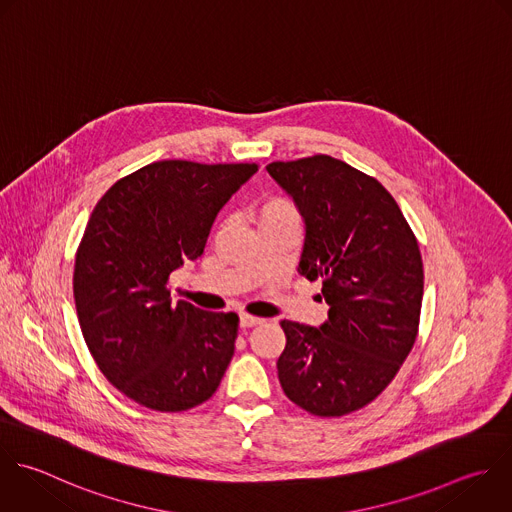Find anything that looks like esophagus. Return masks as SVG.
Segmentation results:
<instances>
[{
    "label": "esophagus",
    "instance_id": "34e87169",
    "mask_svg": "<svg viewBox=\"0 0 512 512\" xmlns=\"http://www.w3.org/2000/svg\"><path fill=\"white\" fill-rule=\"evenodd\" d=\"M264 320L262 318H258V316H252V314H246V312H242L240 314V326H244V328H250V326H256V324H262Z\"/></svg>",
    "mask_w": 512,
    "mask_h": 512
}]
</instances>
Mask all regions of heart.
Returning <instances> with one entry per match:
<instances>
[{"instance_id":"1","label":"heart","mask_w":512,"mask_h":512,"mask_svg":"<svg viewBox=\"0 0 512 512\" xmlns=\"http://www.w3.org/2000/svg\"><path fill=\"white\" fill-rule=\"evenodd\" d=\"M256 218H258V224L262 222H272V220H284V218H298V212L296 208L282 200V198H272L268 202H264L258 212H256Z\"/></svg>"}]
</instances>
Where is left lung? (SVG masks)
<instances>
[{
  "label": "left lung",
  "mask_w": 512,
  "mask_h": 512,
  "mask_svg": "<svg viewBox=\"0 0 512 512\" xmlns=\"http://www.w3.org/2000/svg\"><path fill=\"white\" fill-rule=\"evenodd\" d=\"M292 196L306 240L298 272L322 280L328 320H282L284 394L314 416L338 418L370 404L414 346L422 306V256L396 200L372 176L316 154L272 162Z\"/></svg>",
  "instance_id": "obj_1"
}]
</instances>
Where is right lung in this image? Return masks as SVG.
Wrapping results in <instances>:
<instances>
[{"instance_id":"right-lung-1","label":"right lung","mask_w":512,"mask_h":512,"mask_svg":"<svg viewBox=\"0 0 512 512\" xmlns=\"http://www.w3.org/2000/svg\"><path fill=\"white\" fill-rule=\"evenodd\" d=\"M258 164L152 162L96 204L74 266L84 340L130 400L182 412L218 388L238 336L236 312L170 298V274L202 256L220 208Z\"/></svg>"}]
</instances>
